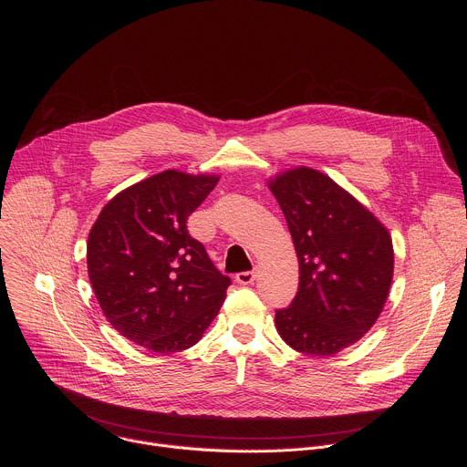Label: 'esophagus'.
<instances>
[{
  "mask_svg": "<svg viewBox=\"0 0 467 467\" xmlns=\"http://www.w3.org/2000/svg\"><path fill=\"white\" fill-rule=\"evenodd\" d=\"M254 279H256V274H254V272H242V274H236V281H238L240 285H251Z\"/></svg>",
  "mask_w": 467,
  "mask_h": 467,
  "instance_id": "esophagus-1",
  "label": "esophagus"
}]
</instances>
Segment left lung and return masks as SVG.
Instances as JSON below:
<instances>
[{"label":"left lung","mask_w":467,"mask_h":467,"mask_svg":"<svg viewBox=\"0 0 467 467\" xmlns=\"http://www.w3.org/2000/svg\"><path fill=\"white\" fill-rule=\"evenodd\" d=\"M299 262V288L275 312L296 351L330 357L357 344L379 319L393 279L384 223L328 175L297 166L270 177Z\"/></svg>","instance_id":"obj_1"}]
</instances>
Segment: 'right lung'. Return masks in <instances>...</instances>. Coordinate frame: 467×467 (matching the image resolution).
<instances>
[{"label": "right lung", "mask_w": 467, "mask_h": 467, "mask_svg": "<svg viewBox=\"0 0 467 467\" xmlns=\"http://www.w3.org/2000/svg\"><path fill=\"white\" fill-rule=\"evenodd\" d=\"M218 181L161 171L116 193L88 233V277L105 317L151 353L197 344L227 296L231 279L186 229Z\"/></svg>", "instance_id": "1"}]
</instances>
